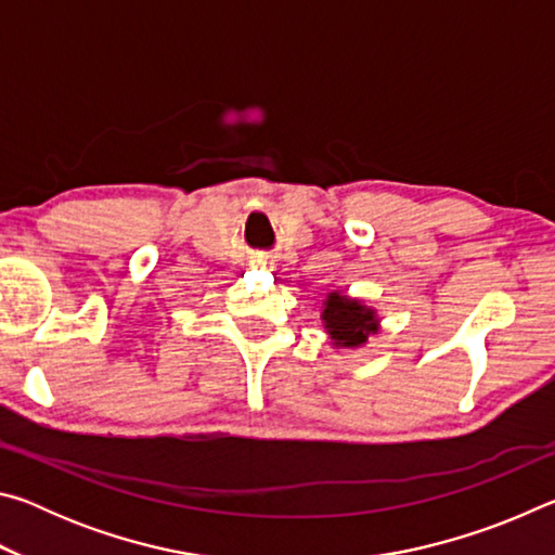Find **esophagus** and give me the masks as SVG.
<instances>
[{
    "label": "esophagus",
    "mask_w": 555,
    "mask_h": 555,
    "mask_svg": "<svg viewBox=\"0 0 555 555\" xmlns=\"http://www.w3.org/2000/svg\"><path fill=\"white\" fill-rule=\"evenodd\" d=\"M251 267H255V269H269V259H264V257L251 259Z\"/></svg>",
    "instance_id": "1"
}]
</instances>
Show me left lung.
Wrapping results in <instances>:
<instances>
[{
    "label": "left lung",
    "instance_id": "left-lung-1",
    "mask_svg": "<svg viewBox=\"0 0 555 555\" xmlns=\"http://www.w3.org/2000/svg\"><path fill=\"white\" fill-rule=\"evenodd\" d=\"M321 321L333 350H360L382 331L377 308L367 306L362 298L347 296L345 291H327L323 296Z\"/></svg>",
    "mask_w": 555,
    "mask_h": 555
}]
</instances>
